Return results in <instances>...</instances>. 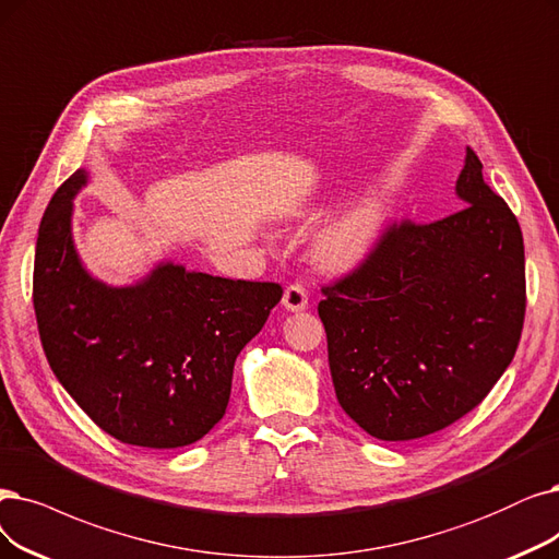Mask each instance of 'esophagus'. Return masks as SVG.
Here are the masks:
<instances>
[{
	"label": "esophagus",
	"instance_id": "obj_1",
	"mask_svg": "<svg viewBox=\"0 0 559 559\" xmlns=\"http://www.w3.org/2000/svg\"><path fill=\"white\" fill-rule=\"evenodd\" d=\"M282 305L288 309V311H302L307 307V292L302 284H288L286 292H284V298H282Z\"/></svg>",
	"mask_w": 559,
	"mask_h": 559
}]
</instances>
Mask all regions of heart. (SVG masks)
I'll return each instance as SVG.
<instances>
[{
  "instance_id": "b5f03b06",
  "label": "heart",
  "mask_w": 559,
  "mask_h": 559,
  "mask_svg": "<svg viewBox=\"0 0 559 559\" xmlns=\"http://www.w3.org/2000/svg\"><path fill=\"white\" fill-rule=\"evenodd\" d=\"M381 231V206L362 202L350 209L319 236L317 254L330 267H348L360 261Z\"/></svg>"
}]
</instances>
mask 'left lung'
<instances>
[{"label":"left lung","mask_w":559,"mask_h":559,"mask_svg":"<svg viewBox=\"0 0 559 559\" xmlns=\"http://www.w3.org/2000/svg\"><path fill=\"white\" fill-rule=\"evenodd\" d=\"M456 192L461 211L390 222L321 286L334 394L378 440L424 438L477 408L521 342L523 234L471 146Z\"/></svg>","instance_id":"left-lung-1"}]
</instances>
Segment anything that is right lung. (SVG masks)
<instances>
[{
    "label": "right lung",
    "instance_id": "add662e5",
    "mask_svg": "<svg viewBox=\"0 0 559 559\" xmlns=\"http://www.w3.org/2000/svg\"><path fill=\"white\" fill-rule=\"evenodd\" d=\"M84 181L82 169L66 178L38 227L32 298L43 350L105 433L148 450L186 448L225 417L236 357L284 288L174 263L138 286L92 280L71 240V199Z\"/></svg>",
    "mask_w": 559,
    "mask_h": 559
}]
</instances>
